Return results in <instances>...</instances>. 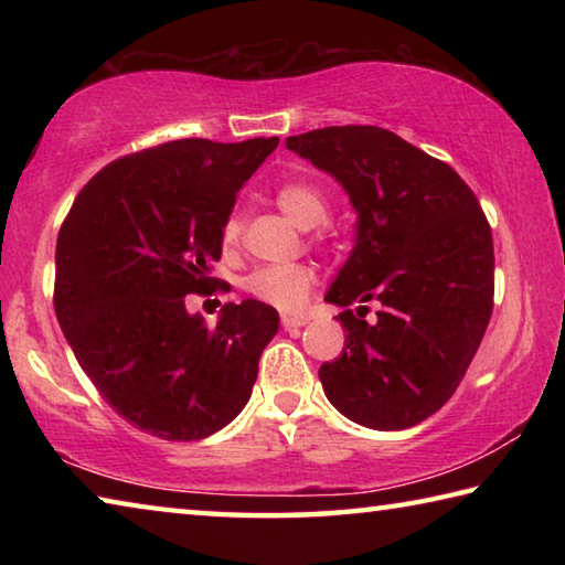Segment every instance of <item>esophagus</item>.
I'll list each match as a JSON object with an SVG mask.
<instances>
[{
  "instance_id": "1",
  "label": "esophagus",
  "mask_w": 565,
  "mask_h": 565,
  "mask_svg": "<svg viewBox=\"0 0 565 565\" xmlns=\"http://www.w3.org/2000/svg\"><path fill=\"white\" fill-rule=\"evenodd\" d=\"M306 323H309V319H306V317H296V313H284V317H281V327H284L286 331L301 329V327H306Z\"/></svg>"
}]
</instances>
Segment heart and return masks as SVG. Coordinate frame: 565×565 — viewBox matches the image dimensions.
Here are the masks:
<instances>
[{
    "label": "heart",
    "mask_w": 565,
    "mask_h": 565,
    "mask_svg": "<svg viewBox=\"0 0 565 565\" xmlns=\"http://www.w3.org/2000/svg\"><path fill=\"white\" fill-rule=\"evenodd\" d=\"M276 204L281 212L291 218L296 226L311 228L327 222L329 202L323 191L311 184V181L294 179L284 181L276 189ZM242 214L234 212L222 226V238L226 246H234L242 238ZM317 286V271L303 264H266L254 269L244 279V289L254 296L256 301H264L279 311H299L309 301V296Z\"/></svg>",
    "instance_id": "obj_1"
}]
</instances>
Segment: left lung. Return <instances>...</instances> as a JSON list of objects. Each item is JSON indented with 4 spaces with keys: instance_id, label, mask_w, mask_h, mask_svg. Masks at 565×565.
I'll return each mask as SVG.
<instances>
[{
    "instance_id": "8db88e82",
    "label": "left lung",
    "mask_w": 565,
    "mask_h": 565,
    "mask_svg": "<svg viewBox=\"0 0 565 565\" xmlns=\"http://www.w3.org/2000/svg\"><path fill=\"white\" fill-rule=\"evenodd\" d=\"M286 147L329 171L356 209V246L327 294L347 347L319 369L343 416L401 431L436 414L466 376L493 311V236L471 186L381 127H327ZM376 298V322L353 300Z\"/></svg>"
}]
</instances>
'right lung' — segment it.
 I'll return each mask as SVG.
<instances>
[{"instance_id": "right-lung-1", "label": "right lung", "mask_w": 565, "mask_h": 565, "mask_svg": "<svg viewBox=\"0 0 565 565\" xmlns=\"http://www.w3.org/2000/svg\"><path fill=\"white\" fill-rule=\"evenodd\" d=\"M279 139H177L104 167L56 238L54 311L102 398L164 441H199L252 396L279 329L269 303H226L216 327L184 296L218 284L222 226L236 191ZM218 291H228V284Z\"/></svg>"}]
</instances>
